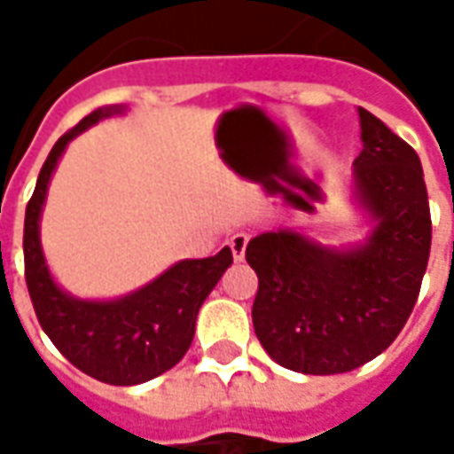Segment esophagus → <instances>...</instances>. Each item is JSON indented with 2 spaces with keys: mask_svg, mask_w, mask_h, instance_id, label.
Here are the masks:
<instances>
[{
  "mask_svg": "<svg viewBox=\"0 0 454 454\" xmlns=\"http://www.w3.org/2000/svg\"><path fill=\"white\" fill-rule=\"evenodd\" d=\"M228 246H231V253H233V260H236V262H240V260L246 257L247 233H236V236H231V240H228Z\"/></svg>",
  "mask_w": 454,
  "mask_h": 454,
  "instance_id": "34e87169",
  "label": "esophagus"
}]
</instances>
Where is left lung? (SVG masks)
Wrapping results in <instances>:
<instances>
[{"label": "left lung", "mask_w": 454, "mask_h": 454, "mask_svg": "<svg viewBox=\"0 0 454 454\" xmlns=\"http://www.w3.org/2000/svg\"><path fill=\"white\" fill-rule=\"evenodd\" d=\"M355 207L370 223L348 246L301 228H277L246 247L260 279L253 325L267 355L301 374H340L396 340L419 299L430 255V208L416 150L374 114L357 109Z\"/></svg>", "instance_id": "1"}]
</instances>
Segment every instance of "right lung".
I'll list each match as a JSON object with an SVG mask.
<instances>
[{"instance_id": "add662e5", "label": "right lung", "mask_w": 454, "mask_h": 454, "mask_svg": "<svg viewBox=\"0 0 454 454\" xmlns=\"http://www.w3.org/2000/svg\"><path fill=\"white\" fill-rule=\"evenodd\" d=\"M126 114V106H102L84 116L51 150L26 207V285L35 316L58 350L94 380L133 387L172 370L194 340L197 314L231 262V247L201 260H179L153 282L116 299H80L51 275L41 246L48 184L65 148L94 123Z\"/></svg>"}]
</instances>
